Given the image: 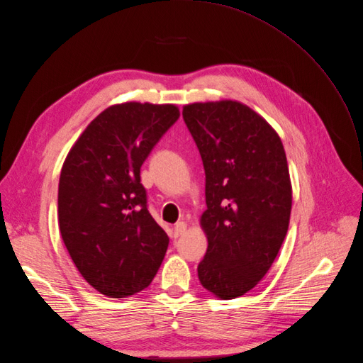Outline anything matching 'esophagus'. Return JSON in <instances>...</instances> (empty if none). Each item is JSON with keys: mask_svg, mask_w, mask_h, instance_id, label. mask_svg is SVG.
I'll return each mask as SVG.
<instances>
[{"mask_svg": "<svg viewBox=\"0 0 363 363\" xmlns=\"http://www.w3.org/2000/svg\"><path fill=\"white\" fill-rule=\"evenodd\" d=\"M187 230V224L184 221H179L176 225H174V236L179 238L182 236V234Z\"/></svg>", "mask_w": 363, "mask_h": 363, "instance_id": "esophagus-1", "label": "esophagus"}]
</instances>
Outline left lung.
<instances>
[{"mask_svg": "<svg viewBox=\"0 0 363 363\" xmlns=\"http://www.w3.org/2000/svg\"><path fill=\"white\" fill-rule=\"evenodd\" d=\"M183 118L205 168L208 249L198 277L220 299H234L264 279L287 234L286 152L267 120L238 101L189 104Z\"/></svg>", "mask_w": 363, "mask_h": 363, "instance_id": "1", "label": "left lung"}]
</instances>
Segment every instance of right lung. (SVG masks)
Instances as JSON below:
<instances>
[{
  "mask_svg": "<svg viewBox=\"0 0 363 363\" xmlns=\"http://www.w3.org/2000/svg\"><path fill=\"white\" fill-rule=\"evenodd\" d=\"M180 111L124 102L104 110L76 140L58 183V224L76 268L95 290L127 297L151 284L168 247L149 214L140 167Z\"/></svg>",
  "mask_w": 363,
  "mask_h": 363,
  "instance_id": "right-lung-1",
  "label": "right lung"
}]
</instances>
